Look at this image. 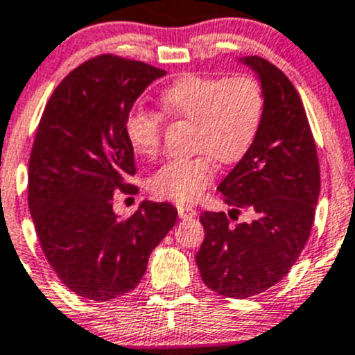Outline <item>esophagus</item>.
Segmentation results:
<instances>
[{
	"label": "esophagus",
	"instance_id": "1",
	"mask_svg": "<svg viewBox=\"0 0 355 355\" xmlns=\"http://www.w3.org/2000/svg\"><path fill=\"white\" fill-rule=\"evenodd\" d=\"M197 211L193 207L190 206H178V216H180L182 219H192L196 218Z\"/></svg>",
	"mask_w": 355,
	"mask_h": 355
}]
</instances>
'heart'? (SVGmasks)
Listing matches in <instances>:
<instances>
[{"mask_svg":"<svg viewBox=\"0 0 355 355\" xmlns=\"http://www.w3.org/2000/svg\"><path fill=\"white\" fill-rule=\"evenodd\" d=\"M159 103L166 115L193 122L189 158L165 163L151 178L149 187L163 199L196 200L216 175L219 163L238 162L246 155L262 128L266 95L253 76L225 78L185 74L163 89ZM125 136L134 151L156 156L162 146L163 117L158 112L134 109L125 117Z\"/></svg>","mask_w":355,"mask_h":355,"instance_id":"1","label":"heart"}]
</instances>
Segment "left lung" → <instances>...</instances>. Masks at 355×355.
<instances>
[{"label": "left lung", "mask_w": 355, "mask_h": 355, "mask_svg": "<svg viewBox=\"0 0 355 355\" xmlns=\"http://www.w3.org/2000/svg\"><path fill=\"white\" fill-rule=\"evenodd\" d=\"M240 62L259 76L266 114L252 148L218 187L231 211L200 214L206 238L196 262L209 289L245 300L282 281L300 259L315 219L320 165L289 78L259 55ZM243 208L254 221L233 225L229 218Z\"/></svg>", "instance_id": "8db88e82"}]
</instances>
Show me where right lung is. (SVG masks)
<instances>
[{"instance_id": "add662e5", "label": "right lung", "mask_w": 355, "mask_h": 355, "mask_svg": "<svg viewBox=\"0 0 355 355\" xmlns=\"http://www.w3.org/2000/svg\"><path fill=\"white\" fill-rule=\"evenodd\" d=\"M165 71L103 54L73 69L51 95L28 162V209L47 262L85 300H117L136 289L148 259L177 223L168 202L144 200L130 218L114 192L136 193L125 117Z\"/></svg>"}]
</instances>
